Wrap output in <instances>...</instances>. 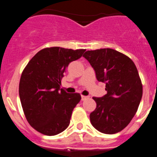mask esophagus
<instances>
[{"label":"esophagus","instance_id":"34e87169","mask_svg":"<svg viewBox=\"0 0 157 157\" xmlns=\"http://www.w3.org/2000/svg\"><path fill=\"white\" fill-rule=\"evenodd\" d=\"M86 98H88V96H84V95H82V101L86 100Z\"/></svg>","mask_w":157,"mask_h":157}]
</instances>
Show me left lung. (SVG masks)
Returning <instances> with one entry per match:
<instances>
[{"instance_id": "obj_1", "label": "left lung", "mask_w": 157, "mask_h": 157, "mask_svg": "<svg viewBox=\"0 0 157 157\" xmlns=\"http://www.w3.org/2000/svg\"><path fill=\"white\" fill-rule=\"evenodd\" d=\"M83 57L107 91L102 97L93 98L97 107L90 114V122L102 133H117L129 124L142 98L137 69L128 56L111 48L87 51Z\"/></svg>"}]
</instances>
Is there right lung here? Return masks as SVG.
I'll return each mask as SVG.
<instances>
[{
  "instance_id": "1",
  "label": "right lung",
  "mask_w": 157,
  "mask_h": 157,
  "mask_svg": "<svg viewBox=\"0 0 157 157\" xmlns=\"http://www.w3.org/2000/svg\"><path fill=\"white\" fill-rule=\"evenodd\" d=\"M85 51L59 47L44 48L33 56L23 71L19 85L21 105L27 121L38 132L54 136L69 125L72 111L81 95L60 90L61 80L70 63L81 58Z\"/></svg>"
}]
</instances>
